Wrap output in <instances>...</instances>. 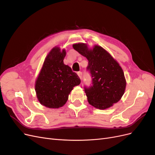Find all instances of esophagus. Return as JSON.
<instances>
[{"label":"esophagus","mask_w":155,"mask_h":155,"mask_svg":"<svg viewBox=\"0 0 155 155\" xmlns=\"http://www.w3.org/2000/svg\"><path fill=\"white\" fill-rule=\"evenodd\" d=\"M78 76L79 77V78H80V79H82V76H83L82 72H78Z\"/></svg>","instance_id":"esophagus-1"}]
</instances>
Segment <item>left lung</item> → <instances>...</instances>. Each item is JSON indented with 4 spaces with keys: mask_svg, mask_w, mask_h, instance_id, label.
I'll use <instances>...</instances> for the list:
<instances>
[{
    "mask_svg": "<svg viewBox=\"0 0 155 155\" xmlns=\"http://www.w3.org/2000/svg\"><path fill=\"white\" fill-rule=\"evenodd\" d=\"M73 48L88 61L87 70L91 73L92 85L84 88L89 104L104 110L119 101L125 90L126 80L118 63L100 46L89 50L87 44L78 43Z\"/></svg>",
    "mask_w": 155,
    "mask_h": 155,
    "instance_id": "left-lung-1",
    "label": "left lung"
}]
</instances>
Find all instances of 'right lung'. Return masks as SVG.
I'll list each match as a JSON object with an SVG mask.
<instances>
[{"label":"right lung","instance_id":"obj_1","mask_svg":"<svg viewBox=\"0 0 155 155\" xmlns=\"http://www.w3.org/2000/svg\"><path fill=\"white\" fill-rule=\"evenodd\" d=\"M65 50L55 47L46 56L43 67L37 78L35 90L41 105L51 109H58L68 100V95L81 80L76 73L63 59Z\"/></svg>","mask_w":155,"mask_h":155}]
</instances>
